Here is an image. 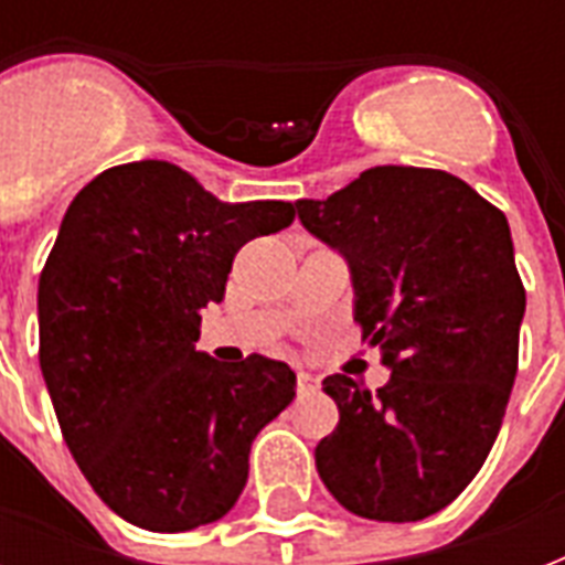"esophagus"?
<instances>
[{"instance_id":"1","label":"esophagus","mask_w":565,"mask_h":565,"mask_svg":"<svg viewBox=\"0 0 565 565\" xmlns=\"http://www.w3.org/2000/svg\"><path fill=\"white\" fill-rule=\"evenodd\" d=\"M319 381L313 375H308V372H299V377H296V390H299V395H310L317 393Z\"/></svg>"}]
</instances>
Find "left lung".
Returning <instances> with one entry per match:
<instances>
[{"instance_id": "left-lung-1", "label": "left lung", "mask_w": 565, "mask_h": 565, "mask_svg": "<svg viewBox=\"0 0 565 565\" xmlns=\"http://www.w3.org/2000/svg\"><path fill=\"white\" fill-rule=\"evenodd\" d=\"M301 225L349 260L354 322L390 381H322L340 422L317 446L354 516L419 522L469 487L499 437L519 366L525 287L508 216L451 172L372 167Z\"/></svg>"}]
</instances>
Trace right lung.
Here are the masks:
<instances>
[{"label":"right lung","mask_w":565,"mask_h":565,"mask_svg":"<svg viewBox=\"0 0 565 565\" xmlns=\"http://www.w3.org/2000/svg\"><path fill=\"white\" fill-rule=\"evenodd\" d=\"M292 220L290 202H220L167 161L110 167L66 207L40 273V370L75 463L131 525L225 516L252 443L292 402L287 363L195 349L239 246Z\"/></svg>","instance_id":"obj_1"}]
</instances>
